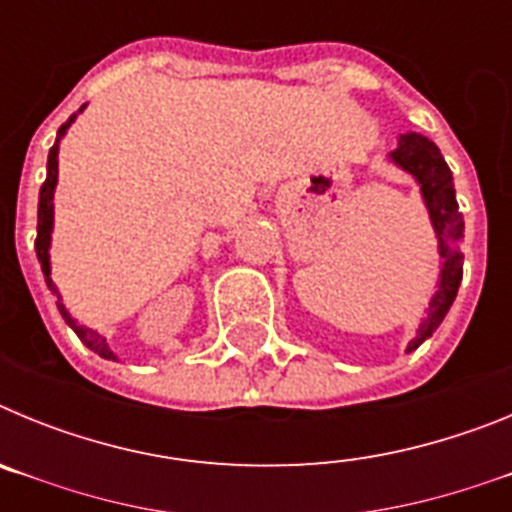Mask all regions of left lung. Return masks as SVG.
I'll return each mask as SVG.
<instances>
[{"label":"left lung","mask_w":512,"mask_h":512,"mask_svg":"<svg viewBox=\"0 0 512 512\" xmlns=\"http://www.w3.org/2000/svg\"><path fill=\"white\" fill-rule=\"evenodd\" d=\"M392 164L408 171L418 182L423 194L425 210L431 217V225L438 238V253H441L443 266L438 274V289L431 297L428 315L420 323L418 333L410 341L408 354L415 351L425 338H431L441 320L446 318L449 307L454 305L456 292H459L461 274H464V253H461V238H464V217L456 205V189L451 169L443 161L441 151L433 140L420 133H405L397 140V148L390 153Z\"/></svg>","instance_id":"obj_1"}]
</instances>
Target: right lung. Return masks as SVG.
Masks as SVG:
<instances>
[{
  "mask_svg": "<svg viewBox=\"0 0 512 512\" xmlns=\"http://www.w3.org/2000/svg\"><path fill=\"white\" fill-rule=\"evenodd\" d=\"M84 107H87V104H81L79 112H74V115L63 122L61 128H58L56 143H53L51 153H48V174H45V182H43V187H40V200H38V238H35V253H38L40 269H43V274H45V284H48V289H51L53 295H56L58 312H61L63 320L69 323V328L81 338V343H84V346L92 348L94 354H99L102 359L117 361V356L112 354V348L107 346V338L99 336L97 330L87 328V325H79L74 318H71V312L66 310V305L61 302V292H58V287L53 284V279H51V253L48 251H51V233H53V194H56V184H58V146H61V138L66 135V130L71 128V122L76 120V115H81V112H84Z\"/></svg>",
  "mask_w": 512,
  "mask_h": 512,
  "instance_id": "1",
  "label": "right lung"
}]
</instances>
